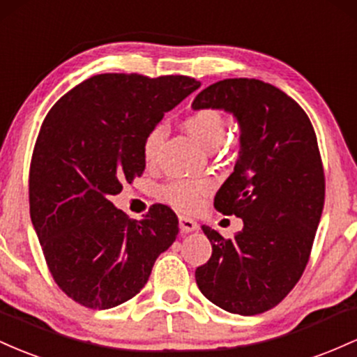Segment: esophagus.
Listing matches in <instances>:
<instances>
[{
  "label": "esophagus",
  "instance_id": "obj_1",
  "mask_svg": "<svg viewBox=\"0 0 357 357\" xmlns=\"http://www.w3.org/2000/svg\"><path fill=\"white\" fill-rule=\"evenodd\" d=\"M178 226L182 232H194L199 229V224L194 221V219L187 218V215H180L178 218Z\"/></svg>",
  "mask_w": 357,
  "mask_h": 357
}]
</instances>
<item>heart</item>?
Instances as JSON below:
<instances>
[{
	"label": "heart",
	"mask_w": 357,
	"mask_h": 357,
	"mask_svg": "<svg viewBox=\"0 0 357 357\" xmlns=\"http://www.w3.org/2000/svg\"><path fill=\"white\" fill-rule=\"evenodd\" d=\"M183 130L189 133L199 145L207 150H212L222 142L226 133V119L221 111L206 107V109L194 111L183 119ZM165 130L162 126H155L146 135L143 143V158L148 165L155 163L158 155V148L162 145ZM209 192V183L195 182V180H175L165 187V195L174 206L182 211H195L202 204L204 195Z\"/></svg>",
	"instance_id": "obj_1"
}]
</instances>
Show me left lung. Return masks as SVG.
Instances as JSON below:
<instances>
[{"label":"left lung","instance_id":"8db88e82","mask_svg":"<svg viewBox=\"0 0 357 357\" xmlns=\"http://www.w3.org/2000/svg\"><path fill=\"white\" fill-rule=\"evenodd\" d=\"M224 111L239 126L234 172L214 197L243 219L232 239L202 226L212 256L195 270L204 297L231 314L278 305L305 270L324 209L326 180L317 138L290 96L258 79H224L195 96L192 109Z\"/></svg>","mask_w":357,"mask_h":357}]
</instances>
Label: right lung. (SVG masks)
<instances>
[{
	"mask_svg": "<svg viewBox=\"0 0 357 357\" xmlns=\"http://www.w3.org/2000/svg\"><path fill=\"white\" fill-rule=\"evenodd\" d=\"M199 87L185 75L101 74L47 114L30 167L31 224L54 280L81 305L133 298L177 238L170 207L157 204L133 221L109 199L142 177L146 135Z\"/></svg>",
	"mask_w": 357,
	"mask_h": 357,
	"instance_id": "add662e5",
	"label": "right lung"
}]
</instances>
